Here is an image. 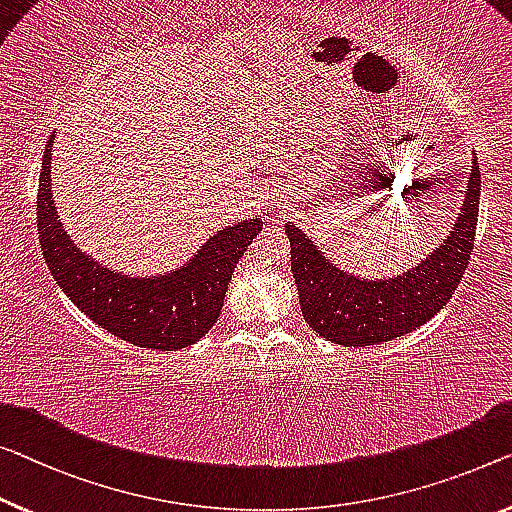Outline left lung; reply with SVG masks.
I'll return each mask as SVG.
<instances>
[{
    "instance_id": "obj_1",
    "label": "left lung",
    "mask_w": 512,
    "mask_h": 512,
    "mask_svg": "<svg viewBox=\"0 0 512 512\" xmlns=\"http://www.w3.org/2000/svg\"><path fill=\"white\" fill-rule=\"evenodd\" d=\"M480 167L474 156L464 204L448 239L398 278L368 280L340 271L299 227L285 225L303 319L312 331L345 347L400 338L437 315L451 299L474 253Z\"/></svg>"
}]
</instances>
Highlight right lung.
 Returning <instances> with one entry per match:
<instances>
[{"instance_id":"obj_1","label":"right lung","mask_w":512,"mask_h":512,"mask_svg":"<svg viewBox=\"0 0 512 512\" xmlns=\"http://www.w3.org/2000/svg\"><path fill=\"white\" fill-rule=\"evenodd\" d=\"M52 137L45 144L36 195L38 243L61 292L101 329L137 347L177 352L211 331L241 255L262 232V220H243L213 234L197 255L167 276L131 278L80 253L57 220L52 197Z\"/></svg>"}]
</instances>
